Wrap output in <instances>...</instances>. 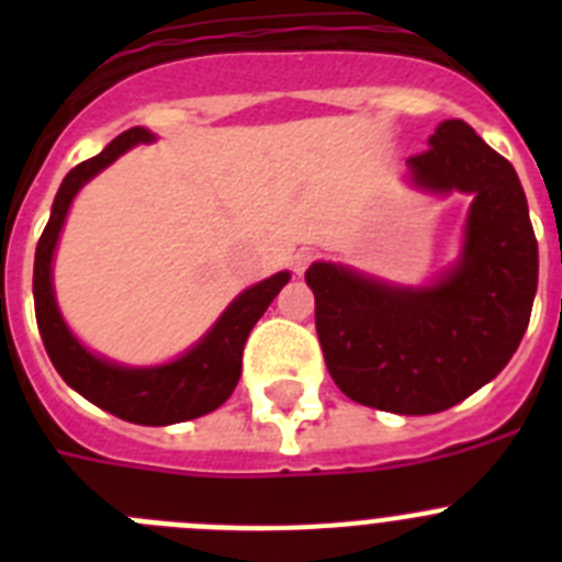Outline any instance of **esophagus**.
Wrapping results in <instances>:
<instances>
[{
    "instance_id": "34e87169",
    "label": "esophagus",
    "mask_w": 562,
    "mask_h": 562,
    "mask_svg": "<svg viewBox=\"0 0 562 562\" xmlns=\"http://www.w3.org/2000/svg\"><path fill=\"white\" fill-rule=\"evenodd\" d=\"M310 261H312V252L310 250H297L295 258H292V270H295L297 276H301V272H304L306 267H310Z\"/></svg>"
}]
</instances>
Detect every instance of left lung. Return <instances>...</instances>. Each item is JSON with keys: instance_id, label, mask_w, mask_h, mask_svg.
<instances>
[{"instance_id": "obj_1", "label": "left lung", "mask_w": 562, "mask_h": 562, "mask_svg": "<svg viewBox=\"0 0 562 562\" xmlns=\"http://www.w3.org/2000/svg\"><path fill=\"white\" fill-rule=\"evenodd\" d=\"M414 182L475 193L459 265L428 290H394L335 265H312L315 329L349 400L391 414H439L498 376L520 346L538 238L518 173L464 121H445L408 160Z\"/></svg>"}]
</instances>
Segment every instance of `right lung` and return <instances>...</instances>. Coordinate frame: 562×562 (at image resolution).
<instances>
[{"label": "right lung", "mask_w": 562, "mask_h": 562, "mask_svg": "<svg viewBox=\"0 0 562 562\" xmlns=\"http://www.w3.org/2000/svg\"><path fill=\"white\" fill-rule=\"evenodd\" d=\"M151 140V132L146 128H128V132L117 134L98 157L78 162L64 177L47 227L38 238L33 297H36V324L42 331L44 349L69 389H76L83 400L109 411L117 419L134 422V425H173V422L211 414L233 394L238 376H241V351H245L247 335L272 304V297L290 281V272H278V276L241 292L200 346H193L186 357L160 366V369H121V366L89 355L81 342L69 335L58 315L53 284H49V261H53L64 216H67L69 202L78 188L109 162L117 160L123 151H128L134 143Z\"/></svg>", "instance_id": "right-lung-1"}]
</instances>
